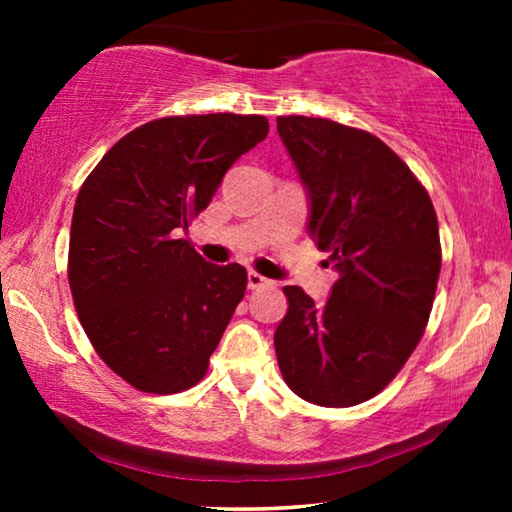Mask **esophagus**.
I'll use <instances>...</instances> for the list:
<instances>
[{"label": "esophagus", "mask_w": 512, "mask_h": 512, "mask_svg": "<svg viewBox=\"0 0 512 512\" xmlns=\"http://www.w3.org/2000/svg\"><path fill=\"white\" fill-rule=\"evenodd\" d=\"M249 289H270V286H275V282L268 277L258 275V272H249Z\"/></svg>", "instance_id": "esophagus-1"}]
</instances>
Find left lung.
<instances>
[{"instance_id": "1", "label": "left lung", "mask_w": 512, "mask_h": 512, "mask_svg": "<svg viewBox=\"0 0 512 512\" xmlns=\"http://www.w3.org/2000/svg\"><path fill=\"white\" fill-rule=\"evenodd\" d=\"M277 130L310 191V233L338 270L324 307L284 286L277 363L303 401L349 408L380 394L422 340L443 263L438 216L370 132L310 116H279Z\"/></svg>"}]
</instances>
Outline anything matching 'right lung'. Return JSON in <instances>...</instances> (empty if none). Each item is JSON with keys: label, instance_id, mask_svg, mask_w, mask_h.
Listing matches in <instances>:
<instances>
[{"label": "right lung", "instance_id": "1", "mask_svg": "<svg viewBox=\"0 0 512 512\" xmlns=\"http://www.w3.org/2000/svg\"><path fill=\"white\" fill-rule=\"evenodd\" d=\"M268 130L256 114L156 118L118 139L83 181L69 289L97 356L135 389L179 394L205 377L247 270L205 263L179 233Z\"/></svg>", "mask_w": 512, "mask_h": 512}]
</instances>
